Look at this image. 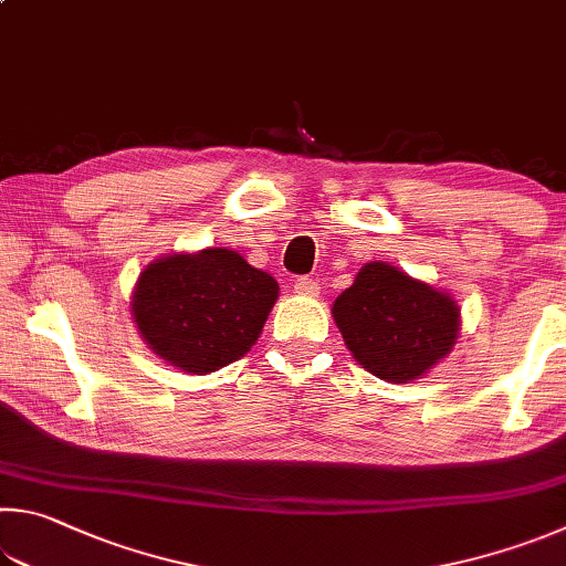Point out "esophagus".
Here are the masks:
<instances>
[{"label": "esophagus", "instance_id": "obj_1", "mask_svg": "<svg viewBox=\"0 0 566 566\" xmlns=\"http://www.w3.org/2000/svg\"><path fill=\"white\" fill-rule=\"evenodd\" d=\"M318 290H322V286H318V282L310 280V276H300V280L294 282V292L302 296H318Z\"/></svg>", "mask_w": 566, "mask_h": 566}]
</instances>
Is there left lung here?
I'll return each mask as SVG.
<instances>
[{"instance_id":"1","label":"left lung","mask_w":566,"mask_h":566,"mask_svg":"<svg viewBox=\"0 0 566 566\" xmlns=\"http://www.w3.org/2000/svg\"><path fill=\"white\" fill-rule=\"evenodd\" d=\"M332 314L356 361L390 384L423 376L450 354L460 332L453 296L386 262L364 264Z\"/></svg>"}]
</instances>
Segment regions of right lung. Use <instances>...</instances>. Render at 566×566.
Returning <instances> with one entry per match:
<instances>
[{"label":"right lung","mask_w":566,"mask_h":566,"mask_svg":"<svg viewBox=\"0 0 566 566\" xmlns=\"http://www.w3.org/2000/svg\"><path fill=\"white\" fill-rule=\"evenodd\" d=\"M280 284L242 254L208 248L168 254L140 272L133 322L153 354L185 374H212L260 338Z\"/></svg>","instance_id":"1"}]
</instances>
